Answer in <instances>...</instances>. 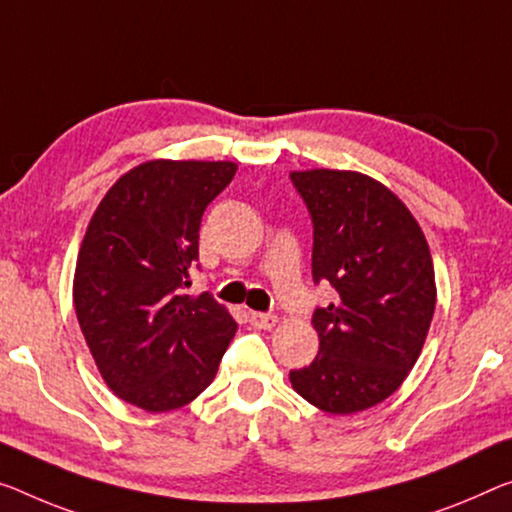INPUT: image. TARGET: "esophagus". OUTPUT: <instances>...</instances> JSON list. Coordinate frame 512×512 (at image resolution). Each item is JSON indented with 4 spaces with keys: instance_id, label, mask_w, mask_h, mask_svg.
Here are the masks:
<instances>
[{
    "instance_id": "1",
    "label": "esophagus",
    "mask_w": 512,
    "mask_h": 512,
    "mask_svg": "<svg viewBox=\"0 0 512 512\" xmlns=\"http://www.w3.org/2000/svg\"><path fill=\"white\" fill-rule=\"evenodd\" d=\"M249 322L254 325L256 329H272L277 325V316H272V313H261V311H251L249 313Z\"/></svg>"
}]
</instances>
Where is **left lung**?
Returning <instances> with one entry per match:
<instances>
[{
    "mask_svg": "<svg viewBox=\"0 0 512 512\" xmlns=\"http://www.w3.org/2000/svg\"><path fill=\"white\" fill-rule=\"evenodd\" d=\"M290 180L313 222V281L336 293L313 311L318 357L290 382L322 412L368 410L403 384L426 343L437 302L426 235L396 194L357 171Z\"/></svg>",
    "mask_w": 512,
    "mask_h": 512,
    "instance_id": "8db88e82",
    "label": "left lung"
}]
</instances>
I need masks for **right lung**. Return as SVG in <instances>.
Listing matches in <instances>:
<instances>
[{
  "label": "right lung",
  "mask_w": 512,
  "mask_h": 512,
  "mask_svg": "<svg viewBox=\"0 0 512 512\" xmlns=\"http://www.w3.org/2000/svg\"><path fill=\"white\" fill-rule=\"evenodd\" d=\"M233 162L151 160L112 185L77 256L73 300L96 366L116 396L178 410L215 380L235 320L210 293L185 295L203 210Z\"/></svg>",
  "instance_id": "right-lung-1"
}]
</instances>
